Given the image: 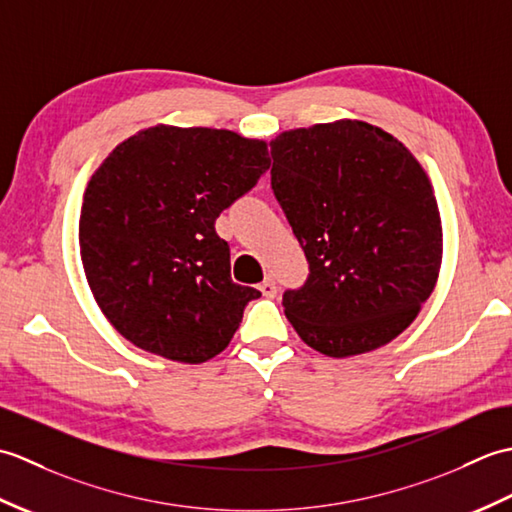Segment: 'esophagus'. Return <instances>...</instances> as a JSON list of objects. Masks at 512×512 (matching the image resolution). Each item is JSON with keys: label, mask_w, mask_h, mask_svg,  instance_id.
I'll list each match as a JSON object with an SVG mask.
<instances>
[{"label": "esophagus", "mask_w": 512, "mask_h": 512, "mask_svg": "<svg viewBox=\"0 0 512 512\" xmlns=\"http://www.w3.org/2000/svg\"><path fill=\"white\" fill-rule=\"evenodd\" d=\"M259 290H262V295L266 297V299H273V297H277V284H275V279L273 277H266L262 284H259Z\"/></svg>", "instance_id": "esophagus-1"}]
</instances>
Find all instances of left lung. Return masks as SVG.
<instances>
[{
  "instance_id": "left-lung-1",
  "label": "left lung",
  "mask_w": 512,
  "mask_h": 512,
  "mask_svg": "<svg viewBox=\"0 0 512 512\" xmlns=\"http://www.w3.org/2000/svg\"><path fill=\"white\" fill-rule=\"evenodd\" d=\"M273 191L306 253V286L284 312L325 356L378 350L405 332L442 266L427 171L385 129L341 118L270 140Z\"/></svg>"
}]
</instances>
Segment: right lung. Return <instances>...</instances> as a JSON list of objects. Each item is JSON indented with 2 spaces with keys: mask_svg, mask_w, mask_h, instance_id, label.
<instances>
[{
  "mask_svg": "<svg viewBox=\"0 0 512 512\" xmlns=\"http://www.w3.org/2000/svg\"><path fill=\"white\" fill-rule=\"evenodd\" d=\"M268 167L266 140L211 127L160 123L112 149L83 193L79 248L118 334L189 365L226 350L262 292L231 279L215 220Z\"/></svg>",
  "mask_w": 512,
  "mask_h": 512,
  "instance_id": "add662e5",
  "label": "right lung"
}]
</instances>
